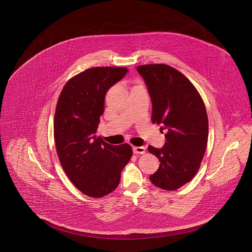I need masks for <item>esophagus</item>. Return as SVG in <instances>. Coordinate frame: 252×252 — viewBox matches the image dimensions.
<instances>
[{"mask_svg": "<svg viewBox=\"0 0 252 252\" xmlns=\"http://www.w3.org/2000/svg\"><path fill=\"white\" fill-rule=\"evenodd\" d=\"M133 152L134 154H144L145 152L144 146H133Z\"/></svg>", "mask_w": 252, "mask_h": 252, "instance_id": "esophagus-1", "label": "esophagus"}]
</instances>
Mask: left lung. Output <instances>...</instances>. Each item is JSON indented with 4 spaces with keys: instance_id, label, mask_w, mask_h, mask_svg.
<instances>
[{
    "instance_id": "1",
    "label": "left lung",
    "mask_w": 252,
    "mask_h": 252,
    "mask_svg": "<svg viewBox=\"0 0 252 252\" xmlns=\"http://www.w3.org/2000/svg\"><path fill=\"white\" fill-rule=\"evenodd\" d=\"M152 101L151 120L166 130L162 148L148 146L159 167L149 179L157 187L176 191L191 181L202 161L209 122L201 98L190 80L165 64L138 66Z\"/></svg>"
}]
</instances>
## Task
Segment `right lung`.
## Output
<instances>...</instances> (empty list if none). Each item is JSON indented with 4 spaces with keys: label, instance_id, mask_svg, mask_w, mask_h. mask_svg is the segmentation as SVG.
<instances>
[{
    "label": "right lung",
    "instance_id": "add662e5",
    "mask_svg": "<svg viewBox=\"0 0 252 252\" xmlns=\"http://www.w3.org/2000/svg\"><path fill=\"white\" fill-rule=\"evenodd\" d=\"M127 72L124 67L88 69L71 78L59 97L54 119L58 156L69 180L88 196L113 192L133 153L129 144L112 145L96 136L106 94Z\"/></svg>",
    "mask_w": 252,
    "mask_h": 252
}]
</instances>
